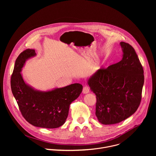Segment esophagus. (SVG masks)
<instances>
[{"mask_svg": "<svg viewBox=\"0 0 156 156\" xmlns=\"http://www.w3.org/2000/svg\"><path fill=\"white\" fill-rule=\"evenodd\" d=\"M89 93H90V88H89L88 86H85L83 89V94H87Z\"/></svg>", "mask_w": 156, "mask_h": 156, "instance_id": "34e87169", "label": "esophagus"}]
</instances>
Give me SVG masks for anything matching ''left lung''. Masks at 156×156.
<instances>
[{"instance_id": "8db88e82", "label": "left lung", "mask_w": 156, "mask_h": 156, "mask_svg": "<svg viewBox=\"0 0 156 156\" xmlns=\"http://www.w3.org/2000/svg\"><path fill=\"white\" fill-rule=\"evenodd\" d=\"M122 59L97 70L87 80L96 96V115L104 125L126 119L137 110L141 100L144 77L143 66L131 46L120 42Z\"/></svg>"}]
</instances>
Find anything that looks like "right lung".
I'll use <instances>...</instances> for the list:
<instances>
[{
	"instance_id": "1",
	"label": "right lung",
	"mask_w": 156,
	"mask_h": 156,
	"mask_svg": "<svg viewBox=\"0 0 156 156\" xmlns=\"http://www.w3.org/2000/svg\"><path fill=\"white\" fill-rule=\"evenodd\" d=\"M36 55L34 49L22 52L17 57L11 78V89L20 112L34 126L56 128L68 117L71 103L82 92L83 86L74 83L44 91L27 84L21 73L27 60Z\"/></svg>"
}]
</instances>
